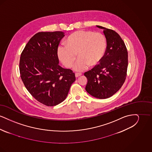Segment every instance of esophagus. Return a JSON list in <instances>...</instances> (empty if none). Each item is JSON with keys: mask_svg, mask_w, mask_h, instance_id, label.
Returning a JSON list of instances; mask_svg holds the SVG:
<instances>
[{"mask_svg": "<svg viewBox=\"0 0 152 152\" xmlns=\"http://www.w3.org/2000/svg\"><path fill=\"white\" fill-rule=\"evenodd\" d=\"M82 74L81 73H75V76L76 77H78L80 76H81Z\"/></svg>", "mask_w": 152, "mask_h": 152, "instance_id": "obj_1", "label": "esophagus"}]
</instances>
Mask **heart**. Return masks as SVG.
<instances>
[{
  "label": "heart",
  "mask_w": 152,
  "mask_h": 152,
  "mask_svg": "<svg viewBox=\"0 0 152 152\" xmlns=\"http://www.w3.org/2000/svg\"><path fill=\"white\" fill-rule=\"evenodd\" d=\"M65 46L58 47L60 61L65 67L71 68L77 54L79 58L74 66V69L82 71L89 65L94 66L101 61L106 50L107 40L100 32L80 30L68 37Z\"/></svg>",
  "instance_id": "obj_1"
}]
</instances>
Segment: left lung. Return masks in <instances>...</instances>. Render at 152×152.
<instances>
[{
	"instance_id": "8db88e82",
	"label": "left lung",
	"mask_w": 152,
	"mask_h": 152,
	"mask_svg": "<svg viewBox=\"0 0 152 152\" xmlns=\"http://www.w3.org/2000/svg\"><path fill=\"white\" fill-rule=\"evenodd\" d=\"M97 27L104 29L107 46L99 64L84 73L88 79L86 90L94 97L104 99L115 94L123 86L127 75L128 56L125 44L116 31Z\"/></svg>"
}]
</instances>
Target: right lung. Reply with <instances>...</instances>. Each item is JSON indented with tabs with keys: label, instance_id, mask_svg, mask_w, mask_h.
<instances>
[{
	"label": "right lung",
	"instance_id": "1",
	"mask_svg": "<svg viewBox=\"0 0 152 152\" xmlns=\"http://www.w3.org/2000/svg\"><path fill=\"white\" fill-rule=\"evenodd\" d=\"M62 31L40 32L32 36L22 51L20 77L37 101L55 106L64 101L75 81V73L58 65V49Z\"/></svg>",
	"mask_w": 152,
	"mask_h": 152
}]
</instances>
